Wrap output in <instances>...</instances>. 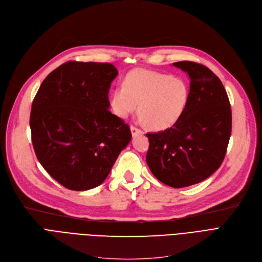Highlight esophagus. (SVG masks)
<instances>
[{"instance_id":"1","label":"esophagus","mask_w":262,"mask_h":262,"mask_svg":"<svg viewBox=\"0 0 262 262\" xmlns=\"http://www.w3.org/2000/svg\"><path fill=\"white\" fill-rule=\"evenodd\" d=\"M130 132H132L133 136H137L139 134H143V132L141 129H139V128H137L136 126H133V125L130 126Z\"/></svg>"}]
</instances>
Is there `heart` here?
I'll use <instances>...</instances> for the list:
<instances>
[{
	"instance_id": "b5f03b06",
	"label": "heart",
	"mask_w": 262,
	"mask_h": 262,
	"mask_svg": "<svg viewBox=\"0 0 262 262\" xmlns=\"http://www.w3.org/2000/svg\"><path fill=\"white\" fill-rule=\"evenodd\" d=\"M190 89L182 77L137 68L129 72L123 85L117 86L110 99L113 112L127 118L137 110L154 130L176 124L188 105Z\"/></svg>"
}]
</instances>
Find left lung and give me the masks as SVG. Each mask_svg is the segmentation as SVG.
I'll return each instance as SVG.
<instances>
[{
  "instance_id": "1",
  "label": "left lung",
  "mask_w": 262,
  "mask_h": 262,
  "mask_svg": "<svg viewBox=\"0 0 262 262\" xmlns=\"http://www.w3.org/2000/svg\"><path fill=\"white\" fill-rule=\"evenodd\" d=\"M172 65L190 80L188 105L176 124L146 134V162L159 181L180 188L205 180L220 167L231 137L232 111L224 86L210 68L190 61Z\"/></svg>"
}]
</instances>
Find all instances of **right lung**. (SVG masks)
I'll use <instances>...</instances> for the list:
<instances>
[{"instance_id": "right-lung-1", "label": "right lung", "mask_w": 262, "mask_h": 262, "mask_svg": "<svg viewBox=\"0 0 262 262\" xmlns=\"http://www.w3.org/2000/svg\"><path fill=\"white\" fill-rule=\"evenodd\" d=\"M117 75L111 63L69 61L45 78L33 99L29 123L34 152L68 189L100 185L130 141L129 126L108 110Z\"/></svg>"}]
</instances>
